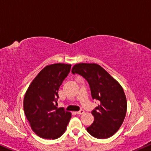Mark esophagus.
<instances>
[{"label":"esophagus","instance_id":"34e87169","mask_svg":"<svg viewBox=\"0 0 151 151\" xmlns=\"http://www.w3.org/2000/svg\"><path fill=\"white\" fill-rule=\"evenodd\" d=\"M83 113H84V111L83 110H80L79 111L76 112V114H77V115H81V114H83Z\"/></svg>","mask_w":151,"mask_h":151}]
</instances>
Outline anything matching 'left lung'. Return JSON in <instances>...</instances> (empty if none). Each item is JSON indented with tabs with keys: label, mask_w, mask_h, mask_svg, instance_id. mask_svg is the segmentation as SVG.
Wrapping results in <instances>:
<instances>
[{
	"label": "left lung",
	"mask_w": 151,
	"mask_h": 151,
	"mask_svg": "<svg viewBox=\"0 0 151 151\" xmlns=\"http://www.w3.org/2000/svg\"><path fill=\"white\" fill-rule=\"evenodd\" d=\"M72 72L86 80L93 99L100 101V104L91 112L94 122L86 128L88 132L98 139L113 136L126 115L127 100L123 88L98 64H77L72 68Z\"/></svg>",
	"instance_id": "obj_1"
}]
</instances>
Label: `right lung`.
Listing matches in <instances>:
<instances>
[{"instance_id":"right-lung-1","label":"right lung","mask_w":151,"mask_h":151,"mask_svg":"<svg viewBox=\"0 0 151 151\" xmlns=\"http://www.w3.org/2000/svg\"><path fill=\"white\" fill-rule=\"evenodd\" d=\"M70 64L46 66L31 82L24 99V110L31 129L40 137L56 139L62 136L71 113L57 108L58 91L68 75Z\"/></svg>"}]
</instances>
